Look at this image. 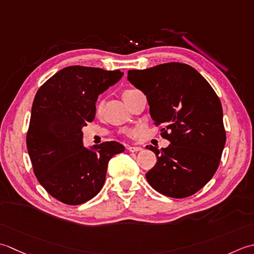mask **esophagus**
Wrapping results in <instances>:
<instances>
[{"label": "esophagus", "instance_id": "esophagus-1", "mask_svg": "<svg viewBox=\"0 0 254 254\" xmlns=\"http://www.w3.org/2000/svg\"><path fill=\"white\" fill-rule=\"evenodd\" d=\"M128 150L130 152H138V151H141L142 148L141 147H137V146H129Z\"/></svg>", "mask_w": 254, "mask_h": 254}]
</instances>
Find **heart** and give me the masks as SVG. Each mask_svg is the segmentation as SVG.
<instances>
[{
  "mask_svg": "<svg viewBox=\"0 0 254 254\" xmlns=\"http://www.w3.org/2000/svg\"><path fill=\"white\" fill-rule=\"evenodd\" d=\"M133 90H127V91H125L123 93V96L124 95H126V94H128V93H130V92H132ZM102 107H103V104L102 103H98L97 104V106H96V113H100L101 111H102Z\"/></svg>",
  "mask_w": 254,
  "mask_h": 254,
  "instance_id": "heart-1",
  "label": "heart"
}]
</instances>
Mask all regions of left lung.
I'll return each instance as SVG.
<instances>
[{
  "instance_id": "obj_1",
  "label": "left lung",
  "mask_w": 254,
  "mask_h": 254,
  "mask_svg": "<svg viewBox=\"0 0 254 254\" xmlns=\"http://www.w3.org/2000/svg\"><path fill=\"white\" fill-rule=\"evenodd\" d=\"M128 81L147 96L150 116L170 140L161 150L147 146L158 159L146 174L149 184L173 198L195 194L214 177L226 143L218 96L197 71L179 62L129 70Z\"/></svg>"
}]
</instances>
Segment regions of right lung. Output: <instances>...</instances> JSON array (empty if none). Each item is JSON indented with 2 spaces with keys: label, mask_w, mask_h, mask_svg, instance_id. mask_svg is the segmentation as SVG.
I'll return each instance as SVG.
<instances>
[{
  "label": "right lung",
  "mask_w": 254,
  "mask_h": 254,
  "mask_svg": "<svg viewBox=\"0 0 254 254\" xmlns=\"http://www.w3.org/2000/svg\"><path fill=\"white\" fill-rule=\"evenodd\" d=\"M124 75L120 70L71 65L36 93L27 150L38 182L62 203L92 199L105 182L108 161L125 147L116 141L86 148L82 128L95 117L97 97Z\"/></svg>",
  "instance_id": "add662e5"
}]
</instances>
